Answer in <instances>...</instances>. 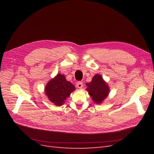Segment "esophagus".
I'll list each match as a JSON object with an SVG mask.
<instances>
[{"label":"esophagus","instance_id":"34e87169","mask_svg":"<svg viewBox=\"0 0 154 154\" xmlns=\"http://www.w3.org/2000/svg\"><path fill=\"white\" fill-rule=\"evenodd\" d=\"M76 86L79 88H82L83 87V83L82 82H78L76 83Z\"/></svg>","mask_w":154,"mask_h":154}]
</instances>
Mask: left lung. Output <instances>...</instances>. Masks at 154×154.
Listing matches in <instances>:
<instances>
[{
  "instance_id": "8db88e82",
  "label": "left lung",
  "mask_w": 154,
  "mask_h": 154,
  "mask_svg": "<svg viewBox=\"0 0 154 154\" xmlns=\"http://www.w3.org/2000/svg\"><path fill=\"white\" fill-rule=\"evenodd\" d=\"M86 85L88 87L87 90L88 94L96 103H101L109 94V86L100 74H96L92 78V82L87 83Z\"/></svg>"
}]
</instances>
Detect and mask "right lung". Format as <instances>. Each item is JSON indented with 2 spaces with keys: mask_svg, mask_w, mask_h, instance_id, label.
Wrapping results in <instances>:
<instances>
[{
  "mask_svg": "<svg viewBox=\"0 0 154 154\" xmlns=\"http://www.w3.org/2000/svg\"><path fill=\"white\" fill-rule=\"evenodd\" d=\"M45 94L49 100L55 105H62L70 94L75 90V87L66 80L62 74H58L49 82L45 88Z\"/></svg>",
  "mask_w": 154,
  "mask_h": 154,
  "instance_id": "obj_1",
  "label": "right lung"
}]
</instances>
